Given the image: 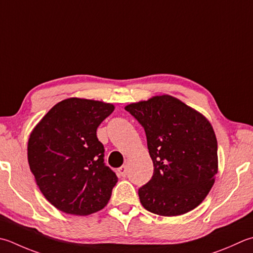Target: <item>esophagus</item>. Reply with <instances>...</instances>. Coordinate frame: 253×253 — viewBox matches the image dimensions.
Segmentation results:
<instances>
[{
    "label": "esophagus",
    "mask_w": 253,
    "mask_h": 253,
    "mask_svg": "<svg viewBox=\"0 0 253 253\" xmlns=\"http://www.w3.org/2000/svg\"><path fill=\"white\" fill-rule=\"evenodd\" d=\"M117 174L120 175V176L125 177L126 174H127V168H126V166H122L120 169H117Z\"/></svg>",
    "instance_id": "esophagus-1"
}]
</instances>
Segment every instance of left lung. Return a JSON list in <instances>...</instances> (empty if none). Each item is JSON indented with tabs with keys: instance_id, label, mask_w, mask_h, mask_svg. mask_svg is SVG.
Listing matches in <instances>:
<instances>
[{
	"instance_id": "left-lung-1",
	"label": "left lung",
	"mask_w": 253,
	"mask_h": 253,
	"mask_svg": "<svg viewBox=\"0 0 253 253\" xmlns=\"http://www.w3.org/2000/svg\"><path fill=\"white\" fill-rule=\"evenodd\" d=\"M125 110L146 132L151 180L138 190L142 206L160 216L194 210L217 173V140L206 118L170 95L132 103Z\"/></svg>"
}]
</instances>
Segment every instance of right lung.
Masks as SVG:
<instances>
[{
    "label": "right lung",
    "mask_w": 253,
    "mask_h": 253,
    "mask_svg": "<svg viewBox=\"0 0 253 253\" xmlns=\"http://www.w3.org/2000/svg\"><path fill=\"white\" fill-rule=\"evenodd\" d=\"M114 111L112 104L68 98L56 104L28 140V163L39 190L63 212L85 216L111 199L117 176L104 162L96 129Z\"/></svg>",
    "instance_id": "add662e5"
}]
</instances>
